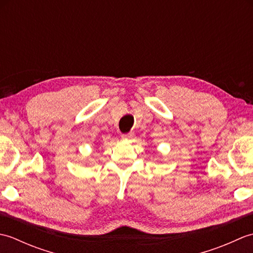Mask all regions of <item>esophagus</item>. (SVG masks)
I'll list each match as a JSON object with an SVG mask.
<instances>
[{"label":"esophagus","mask_w":253,"mask_h":253,"mask_svg":"<svg viewBox=\"0 0 253 253\" xmlns=\"http://www.w3.org/2000/svg\"><path fill=\"white\" fill-rule=\"evenodd\" d=\"M133 137V132H127V133H123L122 138L123 139H131Z\"/></svg>","instance_id":"obj_1"}]
</instances>
